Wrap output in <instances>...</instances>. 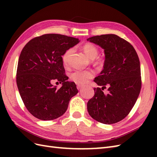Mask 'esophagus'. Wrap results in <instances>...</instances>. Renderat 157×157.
<instances>
[{"mask_svg": "<svg viewBox=\"0 0 157 157\" xmlns=\"http://www.w3.org/2000/svg\"><path fill=\"white\" fill-rule=\"evenodd\" d=\"M82 86H83L82 84H77V88H78V90H79V89H81L82 88Z\"/></svg>", "mask_w": 157, "mask_h": 157, "instance_id": "34e87169", "label": "esophagus"}]
</instances>
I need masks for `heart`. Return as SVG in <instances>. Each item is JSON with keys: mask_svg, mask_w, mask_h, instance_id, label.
Wrapping results in <instances>:
<instances>
[{"mask_svg": "<svg viewBox=\"0 0 157 157\" xmlns=\"http://www.w3.org/2000/svg\"><path fill=\"white\" fill-rule=\"evenodd\" d=\"M86 55L90 59H94L98 55V50L94 45L90 43H86L83 46ZM73 52V48H69L62 56V61L63 65L67 66L69 64V58ZM101 60H98V63H101ZM94 73L91 70H75L69 74V78L71 81L76 84H85L90 79L93 78Z\"/></svg>", "mask_w": 157, "mask_h": 157, "instance_id": "1", "label": "heart"}]
</instances>
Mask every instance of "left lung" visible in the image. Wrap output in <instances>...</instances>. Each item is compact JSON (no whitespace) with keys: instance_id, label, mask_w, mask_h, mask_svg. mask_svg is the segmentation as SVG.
Wrapping results in <instances>:
<instances>
[{"instance_id":"obj_1","label":"left lung","mask_w":157,"mask_h":157,"mask_svg":"<svg viewBox=\"0 0 157 157\" xmlns=\"http://www.w3.org/2000/svg\"><path fill=\"white\" fill-rule=\"evenodd\" d=\"M104 49V69L94 79L101 88H94L89 100V115L104 124H113L124 119L131 111L140 92L142 80L140 60L129 42L115 34L96 36L87 39ZM106 86L109 92L102 91Z\"/></svg>"}]
</instances>
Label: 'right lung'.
I'll use <instances>...</instances> for the list:
<instances>
[{"instance_id":"right-lung-1","label":"right lung","mask_w":157,"mask_h":157,"mask_svg":"<svg viewBox=\"0 0 157 157\" xmlns=\"http://www.w3.org/2000/svg\"><path fill=\"white\" fill-rule=\"evenodd\" d=\"M79 42L78 38L48 34L29 40L20 54L16 82L26 109L35 117L48 121L62 116L69 101L78 94L74 82L67 81L62 56ZM62 83L56 89L51 82Z\"/></svg>"}]
</instances>
